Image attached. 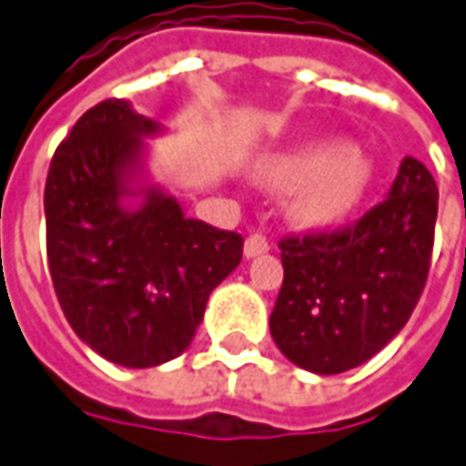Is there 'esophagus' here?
Masks as SVG:
<instances>
[{
  "instance_id": "1",
  "label": "esophagus",
  "mask_w": 466,
  "mask_h": 466,
  "mask_svg": "<svg viewBox=\"0 0 466 466\" xmlns=\"http://www.w3.org/2000/svg\"><path fill=\"white\" fill-rule=\"evenodd\" d=\"M267 251H269V240L264 238V236H258V233L248 236L246 243H243V256L246 258H256V256L267 254Z\"/></svg>"
}]
</instances>
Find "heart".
<instances>
[{
	"label": "heart",
	"mask_w": 466,
	"mask_h": 466,
	"mask_svg": "<svg viewBox=\"0 0 466 466\" xmlns=\"http://www.w3.org/2000/svg\"><path fill=\"white\" fill-rule=\"evenodd\" d=\"M267 177L279 187H298L292 215L302 226L330 228L357 212L374 179V161L359 146L315 140L274 156Z\"/></svg>",
	"instance_id": "b5f03b06"
}]
</instances>
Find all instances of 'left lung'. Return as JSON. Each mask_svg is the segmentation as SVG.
Listing matches in <instances>:
<instances>
[{
    "mask_svg": "<svg viewBox=\"0 0 466 466\" xmlns=\"http://www.w3.org/2000/svg\"><path fill=\"white\" fill-rule=\"evenodd\" d=\"M436 212L431 171L405 156L390 197L357 226L282 240L269 330L284 357L313 374H341L382 351L426 287Z\"/></svg>",
    "mask_w": 466,
    "mask_h": 466,
    "instance_id": "obj_1",
    "label": "left lung"
}]
</instances>
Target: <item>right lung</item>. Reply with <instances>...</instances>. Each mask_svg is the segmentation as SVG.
Listing matches in <instances>:
<instances>
[{"mask_svg":"<svg viewBox=\"0 0 466 466\" xmlns=\"http://www.w3.org/2000/svg\"><path fill=\"white\" fill-rule=\"evenodd\" d=\"M167 127L125 99L84 112L46 179L53 289L68 326L112 364L146 370L189 349L243 238L187 218L148 168Z\"/></svg>","mask_w":466,"mask_h":466,"instance_id":"add662e5","label":"right lung"}]
</instances>
